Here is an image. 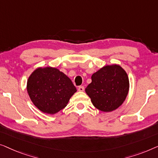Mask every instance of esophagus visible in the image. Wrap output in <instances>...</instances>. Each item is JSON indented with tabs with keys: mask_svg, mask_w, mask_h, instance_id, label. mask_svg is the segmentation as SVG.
<instances>
[{
	"mask_svg": "<svg viewBox=\"0 0 158 158\" xmlns=\"http://www.w3.org/2000/svg\"><path fill=\"white\" fill-rule=\"evenodd\" d=\"M84 87L83 86H79V88H78L79 92H84Z\"/></svg>",
	"mask_w": 158,
	"mask_h": 158,
	"instance_id": "esophagus-1",
	"label": "esophagus"
}]
</instances>
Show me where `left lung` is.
<instances>
[{"instance_id": "8db88e82", "label": "left lung", "mask_w": 158, "mask_h": 158, "mask_svg": "<svg viewBox=\"0 0 158 158\" xmlns=\"http://www.w3.org/2000/svg\"><path fill=\"white\" fill-rule=\"evenodd\" d=\"M93 105L102 112H112L125 100L129 91L127 74L119 65L105 66L92 74L85 89Z\"/></svg>"}]
</instances>
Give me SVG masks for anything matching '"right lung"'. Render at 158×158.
<instances>
[{
	"mask_svg": "<svg viewBox=\"0 0 158 158\" xmlns=\"http://www.w3.org/2000/svg\"><path fill=\"white\" fill-rule=\"evenodd\" d=\"M27 91L36 107L44 113L55 114L67 105L77 92L72 80L56 68H39L31 74Z\"/></svg>",
	"mask_w": 158,
	"mask_h": 158,
	"instance_id": "right-lung-1",
	"label": "right lung"
}]
</instances>
